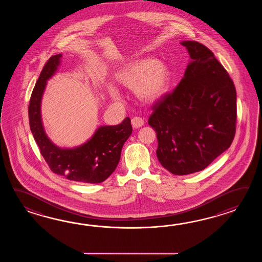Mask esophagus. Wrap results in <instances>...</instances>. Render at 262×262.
Segmentation results:
<instances>
[{
  "label": "esophagus",
  "instance_id": "34e87169",
  "mask_svg": "<svg viewBox=\"0 0 262 262\" xmlns=\"http://www.w3.org/2000/svg\"><path fill=\"white\" fill-rule=\"evenodd\" d=\"M131 123H132L133 127H135V128H139V127H141V126L144 124V120L141 117L136 116V117H134L133 119L131 120Z\"/></svg>",
  "mask_w": 262,
  "mask_h": 262
}]
</instances>
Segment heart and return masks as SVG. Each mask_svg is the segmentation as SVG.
I'll return each instance as SVG.
<instances>
[{
	"mask_svg": "<svg viewBox=\"0 0 262 262\" xmlns=\"http://www.w3.org/2000/svg\"><path fill=\"white\" fill-rule=\"evenodd\" d=\"M119 83L128 89H135L140 100L152 103L160 99L167 92L170 73L165 63L146 58L135 61L117 74ZM112 98L119 99L120 95L114 87H108Z\"/></svg>",
	"mask_w": 262,
	"mask_h": 262,
	"instance_id": "heart-1",
	"label": "heart"
}]
</instances>
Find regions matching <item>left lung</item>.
Returning a JSON list of instances; mask_svg holds the SVG:
<instances>
[{
  "instance_id": "left-lung-1",
  "label": "left lung",
  "mask_w": 262,
  "mask_h": 262,
  "mask_svg": "<svg viewBox=\"0 0 262 262\" xmlns=\"http://www.w3.org/2000/svg\"><path fill=\"white\" fill-rule=\"evenodd\" d=\"M191 62L171 93L152 106L148 123L156 130V156L175 175L208 167L233 141L237 122L236 89L212 51L184 41Z\"/></svg>"
}]
</instances>
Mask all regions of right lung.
<instances>
[{
    "instance_id": "1",
    "label": "right lung",
    "mask_w": 262,
    "mask_h": 262,
    "mask_svg": "<svg viewBox=\"0 0 262 262\" xmlns=\"http://www.w3.org/2000/svg\"><path fill=\"white\" fill-rule=\"evenodd\" d=\"M61 57V54L50 57L40 73L29 102L30 128L53 172L83 184H99L117 167L123 144L132 133L131 120L126 117L118 125L101 126L85 144L74 149H61L53 144L45 134L40 103L47 80L55 73Z\"/></svg>"
}]
</instances>
